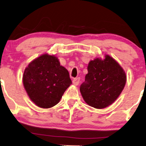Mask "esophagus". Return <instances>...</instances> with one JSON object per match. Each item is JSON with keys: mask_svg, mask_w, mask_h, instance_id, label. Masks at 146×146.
Listing matches in <instances>:
<instances>
[{"mask_svg": "<svg viewBox=\"0 0 146 146\" xmlns=\"http://www.w3.org/2000/svg\"><path fill=\"white\" fill-rule=\"evenodd\" d=\"M80 78H76L74 79L73 81H72L73 84L75 85V86L78 85L79 83H80Z\"/></svg>", "mask_w": 146, "mask_h": 146, "instance_id": "obj_1", "label": "esophagus"}]
</instances>
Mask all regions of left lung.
<instances>
[{"label":"left lung","instance_id":"1","mask_svg":"<svg viewBox=\"0 0 146 146\" xmlns=\"http://www.w3.org/2000/svg\"><path fill=\"white\" fill-rule=\"evenodd\" d=\"M125 82L126 76L122 68L113 58L106 55L104 60L96 58L90 62L80 90L88 104L102 109L114 102Z\"/></svg>","mask_w":146,"mask_h":146}]
</instances>
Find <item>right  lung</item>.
Returning a JSON list of instances; mask_svg holds the SVG:
<instances>
[{"label": "right lung", "instance_id": "add662e5", "mask_svg": "<svg viewBox=\"0 0 146 146\" xmlns=\"http://www.w3.org/2000/svg\"><path fill=\"white\" fill-rule=\"evenodd\" d=\"M72 82L69 72L57 57L45 54L26 68L23 84L29 96L42 108L54 106Z\"/></svg>", "mask_w": 146, "mask_h": 146}]
</instances>
